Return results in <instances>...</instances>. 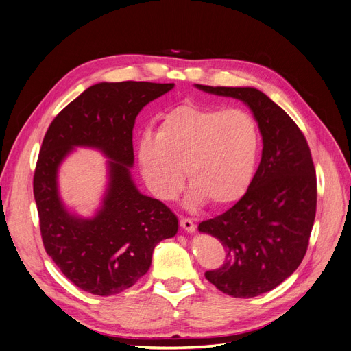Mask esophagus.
<instances>
[{
  "label": "esophagus",
  "mask_w": 351,
  "mask_h": 351,
  "mask_svg": "<svg viewBox=\"0 0 351 351\" xmlns=\"http://www.w3.org/2000/svg\"><path fill=\"white\" fill-rule=\"evenodd\" d=\"M180 226H182V228H184L187 232H193L196 230V224L192 218L182 217L180 218Z\"/></svg>",
  "instance_id": "1"
}]
</instances>
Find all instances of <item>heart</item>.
<instances>
[{
    "label": "heart",
    "mask_w": 351,
    "mask_h": 351,
    "mask_svg": "<svg viewBox=\"0 0 351 351\" xmlns=\"http://www.w3.org/2000/svg\"><path fill=\"white\" fill-rule=\"evenodd\" d=\"M259 151V130L243 110H217L183 104L168 111L137 149L141 171L152 192L174 199L183 186V168L192 184L190 206L209 200L234 204L252 182Z\"/></svg>",
    "instance_id": "b5f03b06"
}]
</instances>
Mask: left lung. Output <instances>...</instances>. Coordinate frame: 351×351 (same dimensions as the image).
I'll return each mask as SVG.
<instances>
[{"label": "left lung", "instance_id": "obj_1", "mask_svg": "<svg viewBox=\"0 0 351 351\" xmlns=\"http://www.w3.org/2000/svg\"><path fill=\"white\" fill-rule=\"evenodd\" d=\"M197 88L246 102L262 133V159L247 192L224 214L199 224L226 249L222 267L206 271V280L231 297L249 299L289 278L309 246L317 197L311 147L291 117L263 92Z\"/></svg>", "mask_w": 351, "mask_h": 351}]
</instances>
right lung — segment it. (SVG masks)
I'll return each mask as SVG.
<instances>
[{
  "mask_svg": "<svg viewBox=\"0 0 351 351\" xmlns=\"http://www.w3.org/2000/svg\"><path fill=\"white\" fill-rule=\"evenodd\" d=\"M174 83H98L49 124L34 174L42 243L60 271L83 291L119 294L147 272L156 244L176 236L177 217L161 200L137 192L130 178L133 125L146 104ZM73 145L98 147L113 159L110 189L92 220L70 216L56 192V168Z\"/></svg>",
  "mask_w": 351,
  "mask_h": 351,
  "instance_id": "obj_1",
  "label": "right lung"
}]
</instances>
